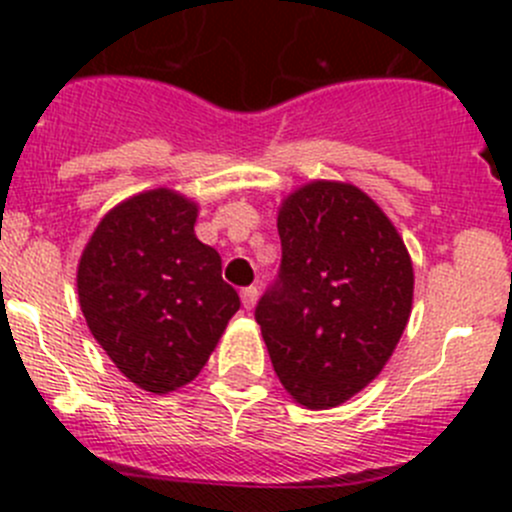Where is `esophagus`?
Returning <instances> with one entry per match:
<instances>
[{"mask_svg": "<svg viewBox=\"0 0 512 512\" xmlns=\"http://www.w3.org/2000/svg\"><path fill=\"white\" fill-rule=\"evenodd\" d=\"M256 301H258V288L256 286H249V288H244V291H241V303H244L246 311H251V308L256 306Z\"/></svg>", "mask_w": 512, "mask_h": 512, "instance_id": "1", "label": "esophagus"}]
</instances>
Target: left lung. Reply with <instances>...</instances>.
Here are the masks:
<instances>
[{
    "label": "left lung",
    "instance_id": "1",
    "mask_svg": "<svg viewBox=\"0 0 512 512\" xmlns=\"http://www.w3.org/2000/svg\"><path fill=\"white\" fill-rule=\"evenodd\" d=\"M281 271L256 306L273 371L301 406L336 408L396 351L413 263L381 206L346 181H308L278 209Z\"/></svg>",
    "mask_w": 512,
    "mask_h": 512
}]
</instances>
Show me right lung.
I'll list each match as a JSON object with an SVG mask.
<instances>
[{"label": "right lung", "instance_id": "right-lung-1", "mask_svg": "<svg viewBox=\"0 0 512 512\" xmlns=\"http://www.w3.org/2000/svg\"><path fill=\"white\" fill-rule=\"evenodd\" d=\"M199 204L151 189L116 204L91 234L77 268L91 336L141 391L164 393L201 373L239 293L221 256L194 234Z\"/></svg>", "mask_w": 512, "mask_h": 512}]
</instances>
